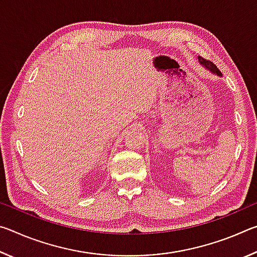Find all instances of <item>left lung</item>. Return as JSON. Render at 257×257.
I'll use <instances>...</instances> for the list:
<instances>
[{"label": "left lung", "mask_w": 257, "mask_h": 257, "mask_svg": "<svg viewBox=\"0 0 257 257\" xmlns=\"http://www.w3.org/2000/svg\"><path fill=\"white\" fill-rule=\"evenodd\" d=\"M198 62L201 63L204 68H206L207 70H210L212 73H215V75L220 76V77L222 76V75H221V72H220L219 69H217L215 67V64L212 63L211 61H207V60H205L204 58H202V56H198Z\"/></svg>", "instance_id": "1"}]
</instances>
